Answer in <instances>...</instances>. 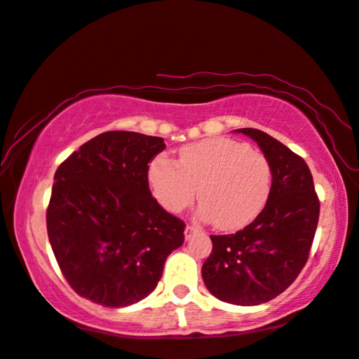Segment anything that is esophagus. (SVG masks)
Here are the masks:
<instances>
[{"instance_id":"obj_1","label":"esophagus","mask_w":359,"mask_h":359,"mask_svg":"<svg viewBox=\"0 0 359 359\" xmlns=\"http://www.w3.org/2000/svg\"><path fill=\"white\" fill-rule=\"evenodd\" d=\"M198 232H201V229L198 227V225H188V227L184 229V238L186 240H189V238H193L196 233Z\"/></svg>"}]
</instances>
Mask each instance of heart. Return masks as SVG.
I'll return each mask as SVG.
<instances>
[{
    "label": "heart",
    "mask_w": 359,
    "mask_h": 359,
    "mask_svg": "<svg viewBox=\"0 0 359 359\" xmlns=\"http://www.w3.org/2000/svg\"><path fill=\"white\" fill-rule=\"evenodd\" d=\"M149 181L156 201L180 214L199 198V215L215 220L222 230L242 229L258 217L273 188V168L266 155L248 144L214 137L184 145L175 161L166 154L149 165Z\"/></svg>",
    "instance_id": "1"
}]
</instances>
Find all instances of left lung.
I'll use <instances>...</instances> for the list:
<instances>
[{
    "label": "left lung",
    "instance_id": "left-lung-1",
    "mask_svg": "<svg viewBox=\"0 0 359 359\" xmlns=\"http://www.w3.org/2000/svg\"><path fill=\"white\" fill-rule=\"evenodd\" d=\"M259 145L273 168L264 209L247 227L210 235L212 252L203 264L209 292L235 306H258L291 286L307 263L320 203L302 156L258 129H237Z\"/></svg>",
    "mask_w": 359,
    "mask_h": 359
}]
</instances>
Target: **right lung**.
<instances>
[{
  "label": "right lung",
  "mask_w": 359,
  "mask_h": 359,
  "mask_svg": "<svg viewBox=\"0 0 359 359\" xmlns=\"http://www.w3.org/2000/svg\"><path fill=\"white\" fill-rule=\"evenodd\" d=\"M161 137L111 130L73 151L55 171L47 233L73 291L106 307H126L158 284L168 255L184 242V222L149 188Z\"/></svg>",
  "instance_id": "right-lung-1"
}]
</instances>
